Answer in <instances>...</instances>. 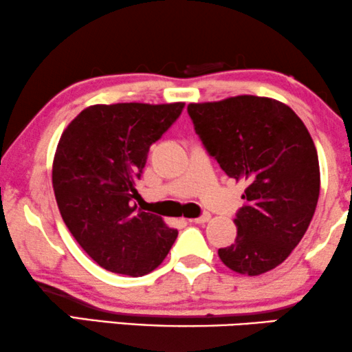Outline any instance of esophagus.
I'll return each mask as SVG.
<instances>
[{
	"label": "esophagus",
	"mask_w": 352,
	"mask_h": 352,
	"mask_svg": "<svg viewBox=\"0 0 352 352\" xmlns=\"http://www.w3.org/2000/svg\"><path fill=\"white\" fill-rule=\"evenodd\" d=\"M209 220H210V214H204V215L197 217V219H192L191 221H195V223H197V225H204Z\"/></svg>",
	"instance_id": "34e87169"
}]
</instances>
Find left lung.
Segmentation results:
<instances>
[{
	"label": "left lung",
	"mask_w": 352,
	"mask_h": 352,
	"mask_svg": "<svg viewBox=\"0 0 352 352\" xmlns=\"http://www.w3.org/2000/svg\"><path fill=\"white\" fill-rule=\"evenodd\" d=\"M188 115L225 174L247 185L237 236L219 249L220 260L247 276L274 270L298 245L318 206L319 160L308 129L285 103L256 96L190 103Z\"/></svg>",
	"instance_id": "8db88e82"
}]
</instances>
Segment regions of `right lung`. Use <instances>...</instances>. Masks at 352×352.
Returning <instances> with one entry per match:
<instances>
[{
	"label": "right lung",
	"mask_w": 352,
	"mask_h": 352,
	"mask_svg": "<svg viewBox=\"0 0 352 352\" xmlns=\"http://www.w3.org/2000/svg\"><path fill=\"white\" fill-rule=\"evenodd\" d=\"M185 103H115L84 108L63 131L52 164L60 215L82 250L111 273L132 277L156 270L178 231L137 210L135 182L150 146Z\"/></svg>",
	"instance_id": "obj_1"
}]
</instances>
